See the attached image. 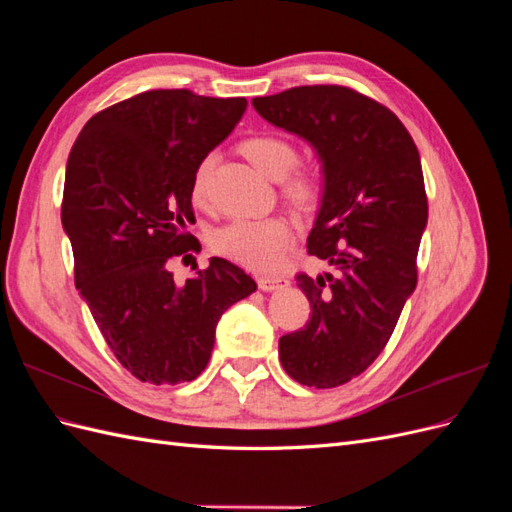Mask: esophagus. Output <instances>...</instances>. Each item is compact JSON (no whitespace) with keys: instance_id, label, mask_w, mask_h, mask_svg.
Returning <instances> with one entry per match:
<instances>
[{"instance_id":"1","label":"esophagus","mask_w":512,"mask_h":512,"mask_svg":"<svg viewBox=\"0 0 512 512\" xmlns=\"http://www.w3.org/2000/svg\"><path fill=\"white\" fill-rule=\"evenodd\" d=\"M288 284H290V280L284 275H262V277H258V288L265 290V292H271V290H277V288H286Z\"/></svg>"}]
</instances>
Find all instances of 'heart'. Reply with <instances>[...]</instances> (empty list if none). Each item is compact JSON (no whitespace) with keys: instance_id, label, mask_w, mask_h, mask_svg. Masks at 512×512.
Masks as SVG:
<instances>
[{"instance_id":"1","label":"heart","mask_w":512,"mask_h":512,"mask_svg":"<svg viewBox=\"0 0 512 512\" xmlns=\"http://www.w3.org/2000/svg\"><path fill=\"white\" fill-rule=\"evenodd\" d=\"M243 156L260 173L273 181L286 179L299 162L297 147L282 136H252L241 143ZM215 164V153H209L198 162L192 179V194L196 203H205L209 175ZM314 181L297 175L288 183V196L292 200H309L314 196ZM294 241V230L280 215L260 220H232L213 235V250L254 271H273L284 262L286 252Z\"/></svg>"}]
</instances>
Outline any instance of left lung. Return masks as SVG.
I'll return each mask as SVG.
<instances>
[{
	"mask_svg": "<svg viewBox=\"0 0 512 512\" xmlns=\"http://www.w3.org/2000/svg\"><path fill=\"white\" fill-rule=\"evenodd\" d=\"M252 104L275 128L312 145L322 164L307 254L335 277L297 275L312 318L280 337V361L292 380L333 389L378 359L416 288L427 226L421 158L397 115L342 85L292 87Z\"/></svg>",
	"mask_w": 512,
	"mask_h": 512,
	"instance_id": "1",
	"label": "left lung"
}]
</instances>
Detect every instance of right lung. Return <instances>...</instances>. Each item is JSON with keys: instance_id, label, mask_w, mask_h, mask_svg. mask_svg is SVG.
Instances as JSON below:
<instances>
[{"instance_id": "obj_1", "label": "right lung", "mask_w": 512, "mask_h": 512, "mask_svg": "<svg viewBox=\"0 0 512 512\" xmlns=\"http://www.w3.org/2000/svg\"><path fill=\"white\" fill-rule=\"evenodd\" d=\"M245 108V98L153 89L91 117L70 151L61 224L74 284L117 361L143 382L194 380L222 314L256 290L224 258L185 284L168 271L192 250L194 170Z\"/></svg>"}]
</instances>
